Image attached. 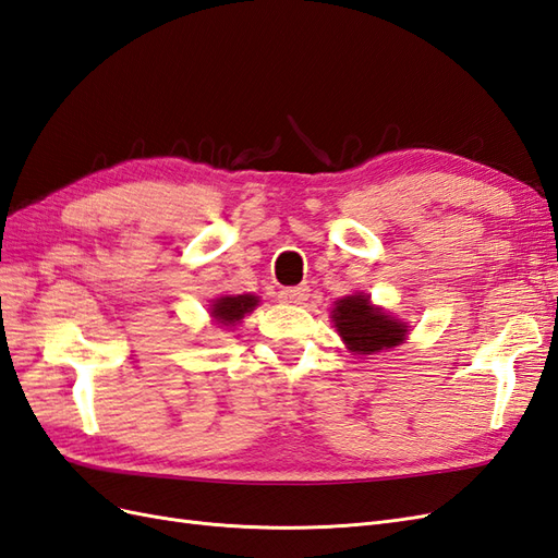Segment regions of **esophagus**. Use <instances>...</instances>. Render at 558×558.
I'll list each match as a JSON object with an SVG mask.
<instances>
[{"instance_id": "34e87169", "label": "esophagus", "mask_w": 558, "mask_h": 558, "mask_svg": "<svg viewBox=\"0 0 558 558\" xmlns=\"http://www.w3.org/2000/svg\"><path fill=\"white\" fill-rule=\"evenodd\" d=\"M308 288L306 284H296V288H282L280 290V301H284V304H304V301L308 299Z\"/></svg>"}]
</instances>
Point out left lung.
<instances>
[{"label":"left lung","instance_id":"8db88e82","mask_svg":"<svg viewBox=\"0 0 558 558\" xmlns=\"http://www.w3.org/2000/svg\"><path fill=\"white\" fill-rule=\"evenodd\" d=\"M331 323L355 355H376L404 343L407 323L395 320L384 308L372 304V296L357 292L333 301Z\"/></svg>","mask_w":558,"mask_h":558}]
</instances>
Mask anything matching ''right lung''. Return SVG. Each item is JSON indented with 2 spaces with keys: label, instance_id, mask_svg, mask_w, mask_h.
Returning a JSON list of instances; mask_svg holds the SVG:
<instances>
[{
  "label": "right lung",
  "instance_id": "add662e5",
  "mask_svg": "<svg viewBox=\"0 0 558 558\" xmlns=\"http://www.w3.org/2000/svg\"><path fill=\"white\" fill-rule=\"evenodd\" d=\"M254 306H259V296H254V294L219 296L213 301L210 315L215 317L217 325L233 327L235 323H241L247 313H252Z\"/></svg>",
  "mask_w": 558,
  "mask_h": 558
}]
</instances>
